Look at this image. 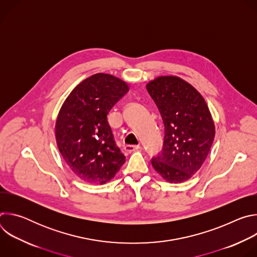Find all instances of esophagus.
Masks as SVG:
<instances>
[{
	"label": "esophagus",
	"mask_w": 257,
	"mask_h": 257,
	"mask_svg": "<svg viewBox=\"0 0 257 257\" xmlns=\"http://www.w3.org/2000/svg\"><path fill=\"white\" fill-rule=\"evenodd\" d=\"M124 150L128 153H132V152L140 150V145H125Z\"/></svg>",
	"instance_id": "1"
}]
</instances>
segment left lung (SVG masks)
<instances>
[{
	"label": "left lung",
	"mask_w": 257,
	"mask_h": 257,
	"mask_svg": "<svg viewBox=\"0 0 257 257\" xmlns=\"http://www.w3.org/2000/svg\"><path fill=\"white\" fill-rule=\"evenodd\" d=\"M146 89L165 125L164 149L152 165L167 182H185L201 168L214 139L209 108L197 89L178 76H159Z\"/></svg>",
	"instance_id": "1"
}]
</instances>
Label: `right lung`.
<instances>
[{"instance_id":"1","label":"right lung","mask_w":257,"mask_h":257,"mask_svg":"<svg viewBox=\"0 0 257 257\" xmlns=\"http://www.w3.org/2000/svg\"><path fill=\"white\" fill-rule=\"evenodd\" d=\"M128 90L124 80L96 73L73 89L60 108L55 125L58 149L70 170L86 183L105 184L126 161L106 116Z\"/></svg>"}]
</instances>
